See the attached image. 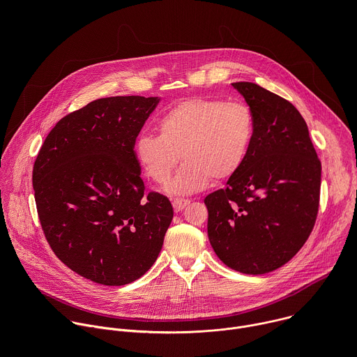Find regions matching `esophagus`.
<instances>
[{"label":"esophagus","mask_w":357,"mask_h":357,"mask_svg":"<svg viewBox=\"0 0 357 357\" xmlns=\"http://www.w3.org/2000/svg\"><path fill=\"white\" fill-rule=\"evenodd\" d=\"M189 203H190V200H188V199H182V197H176V199H174V200H172L174 209H175L176 212L183 211V209L189 205Z\"/></svg>","instance_id":"1"}]
</instances>
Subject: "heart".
Segmentation results:
<instances>
[{
	"instance_id": "1",
	"label": "heart",
	"mask_w": 357,
	"mask_h": 357,
	"mask_svg": "<svg viewBox=\"0 0 357 357\" xmlns=\"http://www.w3.org/2000/svg\"><path fill=\"white\" fill-rule=\"evenodd\" d=\"M158 131L137 137L135 157L157 183L169 179L182 157L185 164L165 190L189 195L240 171L252 138V116L240 101L197 96L169 107L158 120Z\"/></svg>"
}]
</instances>
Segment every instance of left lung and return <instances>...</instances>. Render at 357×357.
Masks as SVG:
<instances>
[{
	"instance_id": "1",
	"label": "left lung",
	"mask_w": 357,
	"mask_h": 357,
	"mask_svg": "<svg viewBox=\"0 0 357 357\" xmlns=\"http://www.w3.org/2000/svg\"><path fill=\"white\" fill-rule=\"evenodd\" d=\"M252 116L240 171L205 197L218 257L243 274L282 267L308 240L319 211L322 165L301 113L251 82L231 83Z\"/></svg>"
}]
</instances>
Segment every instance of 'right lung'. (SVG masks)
<instances>
[{
    "label": "right lung",
    "mask_w": 357,
    "mask_h": 357,
    "mask_svg": "<svg viewBox=\"0 0 357 357\" xmlns=\"http://www.w3.org/2000/svg\"><path fill=\"white\" fill-rule=\"evenodd\" d=\"M155 97L97 98L61 119L32 171L38 218L56 257L79 275L126 285L155 263L172 222L167 196L145 193L135 139Z\"/></svg>",
    "instance_id": "1"
}]
</instances>
